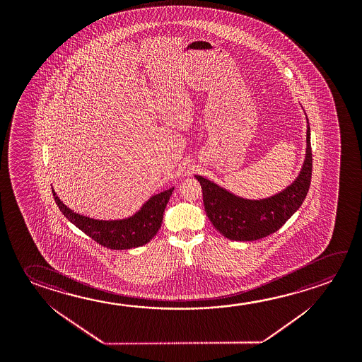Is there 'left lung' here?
Segmentation results:
<instances>
[{
	"label": "left lung",
	"mask_w": 362,
	"mask_h": 362,
	"mask_svg": "<svg viewBox=\"0 0 362 362\" xmlns=\"http://www.w3.org/2000/svg\"><path fill=\"white\" fill-rule=\"evenodd\" d=\"M196 178L201 183L206 214L219 233L232 241H256L267 238L278 231L296 214L308 193L312 179L309 122L302 170L289 187L275 196L265 199H245L201 175H196Z\"/></svg>",
	"instance_id": "1"
}]
</instances>
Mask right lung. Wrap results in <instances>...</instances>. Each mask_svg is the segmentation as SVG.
<instances>
[{"label":"right lung","mask_w":362,"mask_h":362,"mask_svg":"<svg viewBox=\"0 0 362 362\" xmlns=\"http://www.w3.org/2000/svg\"><path fill=\"white\" fill-rule=\"evenodd\" d=\"M52 190L54 201L57 202L62 214L81 231L107 249L127 250L148 243L159 231L166 203L173 194L174 187L151 197L144 203L140 211L129 218L113 221L89 218L76 214L60 201L54 189Z\"/></svg>","instance_id":"obj_1"}]
</instances>
